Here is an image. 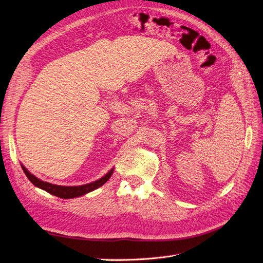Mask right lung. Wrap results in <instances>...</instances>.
I'll use <instances>...</instances> for the list:
<instances>
[{"label":"right lung","instance_id":"1","mask_svg":"<svg viewBox=\"0 0 263 263\" xmlns=\"http://www.w3.org/2000/svg\"><path fill=\"white\" fill-rule=\"evenodd\" d=\"M22 169H23L24 173L26 174L28 180L33 183L35 186L42 189V190L46 191V192H48L54 196L61 197V198H74V197L82 196L89 192H92V191L99 189L100 186L104 184V183H106L114 171V169L109 170L103 178L94 181V182L87 183V184L78 185V186H62V185H57V184H51V183L39 180L38 178L33 176V174H31L24 165H22Z\"/></svg>","mask_w":263,"mask_h":263}]
</instances>
